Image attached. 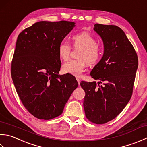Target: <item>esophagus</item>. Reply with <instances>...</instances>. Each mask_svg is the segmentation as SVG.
Segmentation results:
<instances>
[{
    "label": "esophagus",
    "instance_id": "obj_1",
    "mask_svg": "<svg viewBox=\"0 0 147 147\" xmlns=\"http://www.w3.org/2000/svg\"><path fill=\"white\" fill-rule=\"evenodd\" d=\"M76 80H77L78 83V84L80 85V80L78 78H76Z\"/></svg>",
    "mask_w": 147,
    "mask_h": 147
}]
</instances>
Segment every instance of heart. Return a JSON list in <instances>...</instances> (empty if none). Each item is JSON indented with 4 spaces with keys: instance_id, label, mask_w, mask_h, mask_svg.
Here are the masks:
<instances>
[{
    "instance_id": "obj_1",
    "label": "heart",
    "mask_w": 147,
    "mask_h": 147,
    "mask_svg": "<svg viewBox=\"0 0 147 147\" xmlns=\"http://www.w3.org/2000/svg\"><path fill=\"white\" fill-rule=\"evenodd\" d=\"M72 47L74 49H80L77 55L78 59L71 60L62 65V70L65 73L80 76L85 71L87 65H96L101 60L104 50L102 46L97 44V40L91 34L81 32L71 37ZM60 59L66 61L69 59L71 47L69 44L62 42L58 47Z\"/></svg>"
}]
</instances>
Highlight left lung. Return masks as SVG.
<instances>
[{
    "mask_svg": "<svg viewBox=\"0 0 147 147\" xmlns=\"http://www.w3.org/2000/svg\"><path fill=\"white\" fill-rule=\"evenodd\" d=\"M94 30L102 38L105 47L101 60L90 73L99 82L82 81L80 85L85 92L86 117L94 123L103 124L119 115L130 100L138 59L120 27L96 24Z\"/></svg>",
    "mask_w": 147,
    "mask_h": 147,
    "instance_id": "1",
    "label": "left lung"
}]
</instances>
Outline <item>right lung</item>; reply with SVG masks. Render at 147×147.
<instances>
[{
    "label": "right lung",
    "mask_w": 147,
    "mask_h": 147,
    "mask_svg": "<svg viewBox=\"0 0 147 147\" xmlns=\"http://www.w3.org/2000/svg\"><path fill=\"white\" fill-rule=\"evenodd\" d=\"M74 24L64 20L39 22L18 36L11 76L22 104L39 119L60 115L78 85L71 74H59L61 61L58 47Z\"/></svg>",
    "instance_id": "right-lung-1"
}]
</instances>
